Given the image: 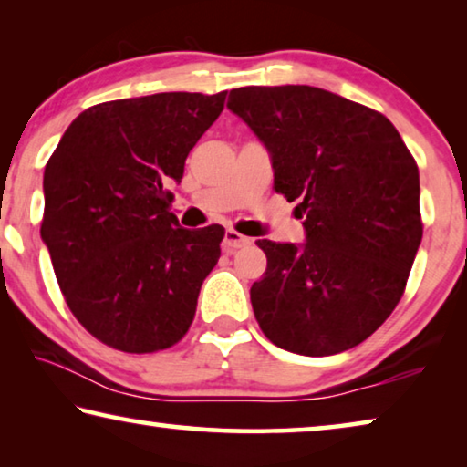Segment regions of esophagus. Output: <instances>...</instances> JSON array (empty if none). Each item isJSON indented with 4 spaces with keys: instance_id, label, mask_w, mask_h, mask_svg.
<instances>
[{
    "instance_id": "obj_1",
    "label": "esophagus",
    "mask_w": 467,
    "mask_h": 467,
    "mask_svg": "<svg viewBox=\"0 0 467 467\" xmlns=\"http://www.w3.org/2000/svg\"><path fill=\"white\" fill-rule=\"evenodd\" d=\"M249 243H251L249 236H244V234H241V233L233 231V228H228V231L224 233V239H223V249H224L226 253H233V251L241 249V247H247Z\"/></svg>"
}]
</instances>
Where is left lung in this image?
<instances>
[{
	"instance_id": "obj_1",
	"label": "left lung",
	"mask_w": 467,
	"mask_h": 467,
	"mask_svg": "<svg viewBox=\"0 0 467 467\" xmlns=\"http://www.w3.org/2000/svg\"><path fill=\"white\" fill-rule=\"evenodd\" d=\"M226 107L265 146L303 243L257 241L259 327L303 357L350 350L389 317L422 241L420 179L391 121L315 86H247Z\"/></svg>"
}]
</instances>
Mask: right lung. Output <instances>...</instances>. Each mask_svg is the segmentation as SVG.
<instances>
[{"mask_svg": "<svg viewBox=\"0 0 467 467\" xmlns=\"http://www.w3.org/2000/svg\"><path fill=\"white\" fill-rule=\"evenodd\" d=\"M226 92H161L86 109L43 175L41 239L76 319L102 344L164 350L192 326L224 228L179 226L169 183Z\"/></svg>", "mask_w": 467, "mask_h": 467, "instance_id": "1", "label": "right lung"}]
</instances>
